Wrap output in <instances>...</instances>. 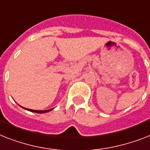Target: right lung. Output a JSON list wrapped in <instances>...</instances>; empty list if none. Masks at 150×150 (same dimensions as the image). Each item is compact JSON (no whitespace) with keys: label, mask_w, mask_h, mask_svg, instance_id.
<instances>
[{"label":"right lung","mask_w":150,"mask_h":150,"mask_svg":"<svg viewBox=\"0 0 150 150\" xmlns=\"http://www.w3.org/2000/svg\"><path fill=\"white\" fill-rule=\"evenodd\" d=\"M22 108H24V107H22ZM24 109H26V110L30 111V112H36V113H45V112H50V111H52V109H48V110H33V109H26V108H24Z\"/></svg>","instance_id":"obj_1"}]
</instances>
